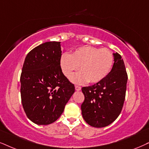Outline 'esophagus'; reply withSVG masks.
<instances>
[{"instance_id":"esophagus-1","label":"esophagus","mask_w":149,"mask_h":149,"mask_svg":"<svg viewBox=\"0 0 149 149\" xmlns=\"http://www.w3.org/2000/svg\"><path fill=\"white\" fill-rule=\"evenodd\" d=\"M81 88L80 86H75V90H76L77 91H81Z\"/></svg>"}]
</instances>
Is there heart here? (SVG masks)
Masks as SVG:
<instances>
[{
    "instance_id": "heart-1",
    "label": "heart",
    "mask_w": 149,
    "mask_h": 149,
    "mask_svg": "<svg viewBox=\"0 0 149 149\" xmlns=\"http://www.w3.org/2000/svg\"><path fill=\"white\" fill-rule=\"evenodd\" d=\"M113 63L114 56L108 49L90 45L78 47L71 54L63 53L60 58L61 69L67 78H70L80 66L81 71L72 78L79 84L101 81L109 74Z\"/></svg>"
}]
</instances>
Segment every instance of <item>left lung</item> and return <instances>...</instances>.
Here are the masks:
<instances>
[{"instance_id":"left-lung-1","label":"left lung","mask_w":149,"mask_h":149,"mask_svg":"<svg viewBox=\"0 0 149 149\" xmlns=\"http://www.w3.org/2000/svg\"><path fill=\"white\" fill-rule=\"evenodd\" d=\"M112 70L104 79L81 88L85 100L81 106L82 116L90 126H107L116 119L122 111L128 81L124 60L113 53Z\"/></svg>"}]
</instances>
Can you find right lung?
<instances>
[{"label": "right lung", "mask_w": 149, "mask_h": 149, "mask_svg": "<svg viewBox=\"0 0 149 149\" xmlns=\"http://www.w3.org/2000/svg\"><path fill=\"white\" fill-rule=\"evenodd\" d=\"M61 42L49 41L27 54L21 75V95L27 117L38 125L54 122L74 93L60 66Z\"/></svg>", "instance_id": "obj_1"}]
</instances>
